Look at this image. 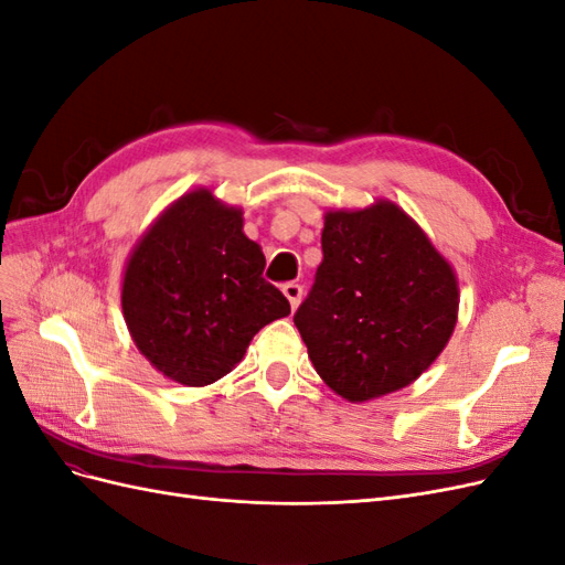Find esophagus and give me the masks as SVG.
<instances>
[{
	"mask_svg": "<svg viewBox=\"0 0 565 565\" xmlns=\"http://www.w3.org/2000/svg\"><path fill=\"white\" fill-rule=\"evenodd\" d=\"M282 295L287 297L289 306H292V309H297L299 301H301V295H303V287L299 282H285L282 285Z\"/></svg>",
	"mask_w": 565,
	"mask_h": 565,
	"instance_id": "1",
	"label": "esophagus"
}]
</instances>
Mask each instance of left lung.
I'll list each match as a JSON object with an SVG mask.
<instances>
[{
  "mask_svg": "<svg viewBox=\"0 0 565 565\" xmlns=\"http://www.w3.org/2000/svg\"><path fill=\"white\" fill-rule=\"evenodd\" d=\"M457 278L393 202L328 212L322 264L295 313L316 372L363 403L415 382L457 322Z\"/></svg>",
  "mask_w": 565,
  "mask_h": 565,
  "instance_id": "left-lung-1",
  "label": "left lung"
}]
</instances>
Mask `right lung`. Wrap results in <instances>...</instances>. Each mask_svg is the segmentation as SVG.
<instances>
[{
	"instance_id": "obj_1",
	"label": "right lung",
	"mask_w": 565,
	"mask_h": 565,
	"mask_svg": "<svg viewBox=\"0 0 565 565\" xmlns=\"http://www.w3.org/2000/svg\"><path fill=\"white\" fill-rule=\"evenodd\" d=\"M266 256L243 212L193 191L141 237L127 262L122 311L136 347L164 377L207 386L228 374L289 301L264 278Z\"/></svg>"
}]
</instances>
